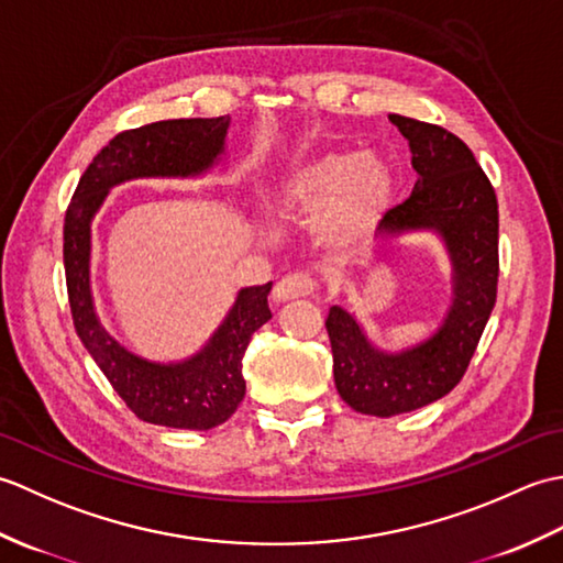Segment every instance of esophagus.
Listing matches in <instances>:
<instances>
[{
	"label": "esophagus",
	"instance_id": "1",
	"mask_svg": "<svg viewBox=\"0 0 563 563\" xmlns=\"http://www.w3.org/2000/svg\"><path fill=\"white\" fill-rule=\"evenodd\" d=\"M319 292V285L309 273H290L275 283L273 297L278 302L285 300H297V297H312Z\"/></svg>",
	"mask_w": 563,
	"mask_h": 563
}]
</instances>
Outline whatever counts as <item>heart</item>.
Segmentation results:
<instances>
[{
	"instance_id": "obj_1",
	"label": "heart",
	"mask_w": 563,
	"mask_h": 563,
	"mask_svg": "<svg viewBox=\"0 0 563 563\" xmlns=\"http://www.w3.org/2000/svg\"><path fill=\"white\" fill-rule=\"evenodd\" d=\"M292 210H319L317 232L333 249L363 246L391 198V172L375 154L324 152L290 166L278 184Z\"/></svg>"
}]
</instances>
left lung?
Here are the masks:
<instances>
[{
	"instance_id": "8db88e82",
	"label": "left lung",
	"mask_w": 563,
	"mask_h": 563,
	"mask_svg": "<svg viewBox=\"0 0 563 563\" xmlns=\"http://www.w3.org/2000/svg\"><path fill=\"white\" fill-rule=\"evenodd\" d=\"M389 121L409 140L416 186L385 214L379 230L387 236L440 232L452 258L454 300L433 339L397 355L375 351L345 309H329L327 331L341 399L382 418L421 409L460 385L498 292V200L479 162L445 128L399 113Z\"/></svg>"
}]
</instances>
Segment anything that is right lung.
Masks as SVG:
<instances>
[{
    "label": "right lung",
    "instance_id": "add662e5",
    "mask_svg": "<svg viewBox=\"0 0 563 563\" xmlns=\"http://www.w3.org/2000/svg\"><path fill=\"white\" fill-rule=\"evenodd\" d=\"M230 115L178 118L118 133L81 174L65 212L63 256L67 297L77 336L106 379L140 421L166 428L210 430L242 404V361L254 331L273 317L271 285L239 292L232 312L210 343L186 363L157 365L121 349L99 324L89 288L91 218L109 188L140 176H194L224 147Z\"/></svg>",
    "mask_w": 563,
    "mask_h": 563
}]
</instances>
